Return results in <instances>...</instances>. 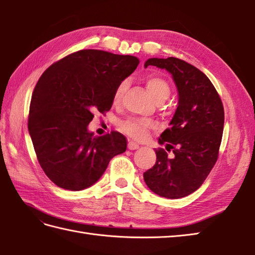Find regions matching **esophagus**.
I'll return each mask as SVG.
<instances>
[{"instance_id":"obj_1","label":"esophagus","mask_w":255,"mask_h":255,"mask_svg":"<svg viewBox=\"0 0 255 255\" xmlns=\"http://www.w3.org/2000/svg\"><path fill=\"white\" fill-rule=\"evenodd\" d=\"M139 148V144L136 142H132V141H129L128 142V149L129 150H136Z\"/></svg>"}]
</instances>
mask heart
Segmentation results:
<instances>
[{"label": "heart", "instance_id": "heart-1", "mask_svg": "<svg viewBox=\"0 0 255 255\" xmlns=\"http://www.w3.org/2000/svg\"><path fill=\"white\" fill-rule=\"evenodd\" d=\"M145 84H147V88L148 91L150 92L151 96H152L156 102L165 101L171 94L170 84L161 77L150 75V77H148L147 80H145ZM127 86V80L122 81V82L117 85V88L114 91L113 94L114 103H118L122 100ZM155 123L150 121V119L129 118L121 124V129L125 133L128 134L129 137H131L133 139H143L148 136L151 129L155 128Z\"/></svg>", "mask_w": 255, "mask_h": 255}]
</instances>
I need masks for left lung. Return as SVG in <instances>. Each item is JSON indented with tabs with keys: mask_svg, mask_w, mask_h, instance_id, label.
I'll use <instances>...</instances> for the list:
<instances>
[{
	"mask_svg": "<svg viewBox=\"0 0 255 255\" xmlns=\"http://www.w3.org/2000/svg\"><path fill=\"white\" fill-rule=\"evenodd\" d=\"M169 71L177 86L178 106L169 128L159 138L155 164L143 173L153 193L166 198H182L198 189L218 160L223 139L225 111L218 92L196 67L170 57L151 58L144 67Z\"/></svg>",
	"mask_w": 255,
	"mask_h": 255,
	"instance_id": "left-lung-1",
	"label": "left lung"
}]
</instances>
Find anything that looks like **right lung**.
I'll list each match as a JSON object with an SVG mask.
<instances>
[{
    "label": "right lung",
    "instance_id": "right-lung-1",
    "mask_svg": "<svg viewBox=\"0 0 255 255\" xmlns=\"http://www.w3.org/2000/svg\"><path fill=\"white\" fill-rule=\"evenodd\" d=\"M139 64L133 56L84 49L52 63L32 92L28 131L41 169L58 187L81 191L99 181L127 149L123 133L88 131L95 112L113 105L117 85Z\"/></svg>",
    "mask_w": 255,
    "mask_h": 255
}]
</instances>
